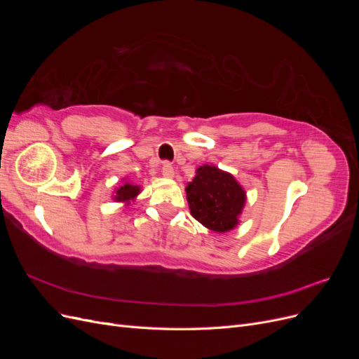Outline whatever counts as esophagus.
<instances>
[{
    "label": "esophagus",
    "instance_id": "1",
    "mask_svg": "<svg viewBox=\"0 0 359 359\" xmlns=\"http://www.w3.org/2000/svg\"><path fill=\"white\" fill-rule=\"evenodd\" d=\"M161 173H163V177H165V178H173V173H175V170H173V168H172L169 161H165V163H163Z\"/></svg>",
    "mask_w": 359,
    "mask_h": 359
}]
</instances>
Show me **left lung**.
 <instances>
[{"instance_id": "8db88e82", "label": "left lung", "mask_w": 359, "mask_h": 359, "mask_svg": "<svg viewBox=\"0 0 359 359\" xmlns=\"http://www.w3.org/2000/svg\"><path fill=\"white\" fill-rule=\"evenodd\" d=\"M191 215L214 232H229L238 224L245 203V191L231 173L203 165L187 184Z\"/></svg>"}]
</instances>
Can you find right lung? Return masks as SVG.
<instances>
[{
  "label": "right lung",
  "mask_w": 359,
  "mask_h": 359,
  "mask_svg": "<svg viewBox=\"0 0 359 359\" xmlns=\"http://www.w3.org/2000/svg\"><path fill=\"white\" fill-rule=\"evenodd\" d=\"M139 193H140V187L139 186H133V184L126 182L124 186L116 189V196H114V199L116 202H126V203H128L130 201H133Z\"/></svg>",
  "instance_id": "1"
}]
</instances>
